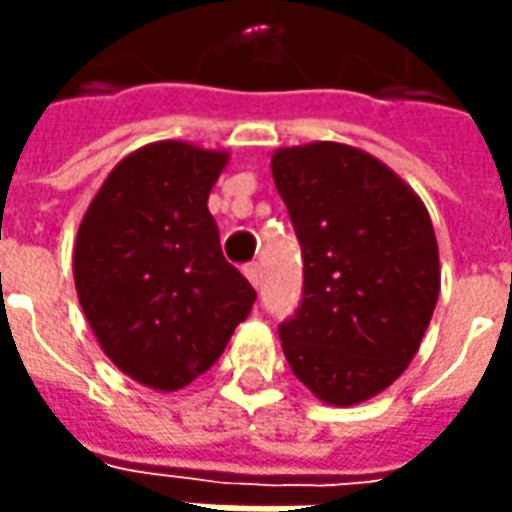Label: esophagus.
I'll list each match as a JSON object with an SVG mask.
<instances>
[{"label":"esophagus","instance_id":"obj_1","mask_svg":"<svg viewBox=\"0 0 512 512\" xmlns=\"http://www.w3.org/2000/svg\"><path fill=\"white\" fill-rule=\"evenodd\" d=\"M245 276H247V282H250L253 287L262 285V270H259V265H247Z\"/></svg>","mask_w":512,"mask_h":512}]
</instances>
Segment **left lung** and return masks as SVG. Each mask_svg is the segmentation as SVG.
I'll use <instances>...</instances> for the list:
<instances>
[{
  "instance_id": "8db88e82",
  "label": "left lung",
  "mask_w": 512,
  "mask_h": 512,
  "mask_svg": "<svg viewBox=\"0 0 512 512\" xmlns=\"http://www.w3.org/2000/svg\"><path fill=\"white\" fill-rule=\"evenodd\" d=\"M270 170L305 262L302 305L279 327L287 364L325 404L367 402L413 362L436 310L430 213L384 162L342 142L279 148Z\"/></svg>"
}]
</instances>
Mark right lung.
Returning a JSON list of instances; mask_svg holds the SVG:
<instances>
[{
	"label": "right lung",
	"mask_w": 512,
	"mask_h": 512,
	"mask_svg": "<svg viewBox=\"0 0 512 512\" xmlns=\"http://www.w3.org/2000/svg\"><path fill=\"white\" fill-rule=\"evenodd\" d=\"M227 150L153 142L110 170L82 216L73 282L110 362L150 390H182L213 367L256 290L219 245L207 196Z\"/></svg>",
	"instance_id": "obj_1"
}]
</instances>
